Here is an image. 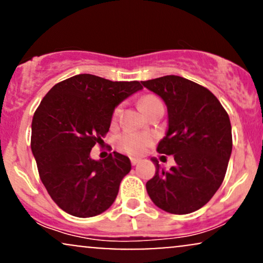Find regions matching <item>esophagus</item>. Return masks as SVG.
I'll list each match as a JSON object with an SVG mask.
<instances>
[{"label": "esophagus", "mask_w": 263, "mask_h": 263, "mask_svg": "<svg viewBox=\"0 0 263 263\" xmlns=\"http://www.w3.org/2000/svg\"><path fill=\"white\" fill-rule=\"evenodd\" d=\"M140 162H141L140 158H131V164L132 165H137Z\"/></svg>", "instance_id": "esophagus-1"}]
</instances>
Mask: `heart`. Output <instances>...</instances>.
Returning a JSON list of instances; mask_svg holds the SVG:
<instances>
[{
  "mask_svg": "<svg viewBox=\"0 0 263 263\" xmlns=\"http://www.w3.org/2000/svg\"><path fill=\"white\" fill-rule=\"evenodd\" d=\"M162 105L161 100H159L157 96L153 95H146L141 99L140 101V107L144 114L148 112L149 110H152L153 107L159 106ZM122 107L121 105L115 107L114 110V119H116L121 112ZM151 142H152V137L147 134H140V132H123L120 136H117L116 138V146L117 148L122 152L127 153L131 156H140L146 151L147 147L149 146Z\"/></svg>",
  "mask_w": 263,
  "mask_h": 263,
  "instance_id": "1",
  "label": "heart"
}]
</instances>
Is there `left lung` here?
<instances>
[{
    "label": "left lung",
    "mask_w": 263,
    "mask_h": 263,
    "mask_svg": "<svg viewBox=\"0 0 263 263\" xmlns=\"http://www.w3.org/2000/svg\"><path fill=\"white\" fill-rule=\"evenodd\" d=\"M167 105L168 131L157 151L173 156L176 165L163 170L152 158L156 174L146 183L149 198L171 214L200 209L220 188L232 151L229 115L213 92L177 75L142 81Z\"/></svg>",
    "instance_id": "1"
}]
</instances>
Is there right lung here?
I'll use <instances>...</instances> for the list:
<instances>
[{"label": "right lung", "mask_w": 263, "mask_h": 263, "mask_svg": "<svg viewBox=\"0 0 263 263\" xmlns=\"http://www.w3.org/2000/svg\"><path fill=\"white\" fill-rule=\"evenodd\" d=\"M141 89L140 81L79 74L55 84L41 101L31 148L42 183L65 213L91 218L112 205L131 162L117 152L95 161L90 152L108 132L115 107Z\"/></svg>", "instance_id": "obj_1"}]
</instances>
